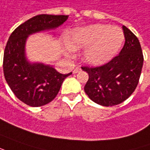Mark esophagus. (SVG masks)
<instances>
[{"label": "esophagus", "mask_w": 150, "mask_h": 150, "mask_svg": "<svg viewBox=\"0 0 150 150\" xmlns=\"http://www.w3.org/2000/svg\"><path fill=\"white\" fill-rule=\"evenodd\" d=\"M79 71H80V68H79V67H77V68H75V70L73 71V73H74V74H76V73H78V72H79Z\"/></svg>", "instance_id": "esophagus-1"}]
</instances>
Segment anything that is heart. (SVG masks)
Here are the masks:
<instances>
[{"instance_id": "1", "label": "heart", "mask_w": 150, "mask_h": 150, "mask_svg": "<svg viewBox=\"0 0 150 150\" xmlns=\"http://www.w3.org/2000/svg\"><path fill=\"white\" fill-rule=\"evenodd\" d=\"M124 39L121 28L98 24L71 33L67 38V45L71 51L86 47L83 53V62L89 66L98 67L115 57ZM65 55L68 56V52H65Z\"/></svg>"}]
</instances>
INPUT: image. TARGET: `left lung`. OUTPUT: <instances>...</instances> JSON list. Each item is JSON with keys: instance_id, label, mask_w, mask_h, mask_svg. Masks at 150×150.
I'll return each mask as SVG.
<instances>
[{"instance_id": "left-lung-1", "label": "left lung", "mask_w": 150, "mask_h": 150, "mask_svg": "<svg viewBox=\"0 0 150 150\" xmlns=\"http://www.w3.org/2000/svg\"><path fill=\"white\" fill-rule=\"evenodd\" d=\"M125 44L118 56L98 67H81L88 75L84 92L98 104L109 107L122 103L139 83L144 57L137 37L122 26Z\"/></svg>"}]
</instances>
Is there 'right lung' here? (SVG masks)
Segmentation results:
<instances>
[{
  "label": "right lung",
  "mask_w": 150,
  "mask_h": 150,
  "mask_svg": "<svg viewBox=\"0 0 150 150\" xmlns=\"http://www.w3.org/2000/svg\"><path fill=\"white\" fill-rule=\"evenodd\" d=\"M68 15H36L14 30L7 42L3 58V71L8 85L19 100L31 107H41L52 102L61 88L63 75L52 66L30 62L25 45L29 35L56 29L68 19Z\"/></svg>",
  "instance_id": "right-lung-1"
}]
</instances>
